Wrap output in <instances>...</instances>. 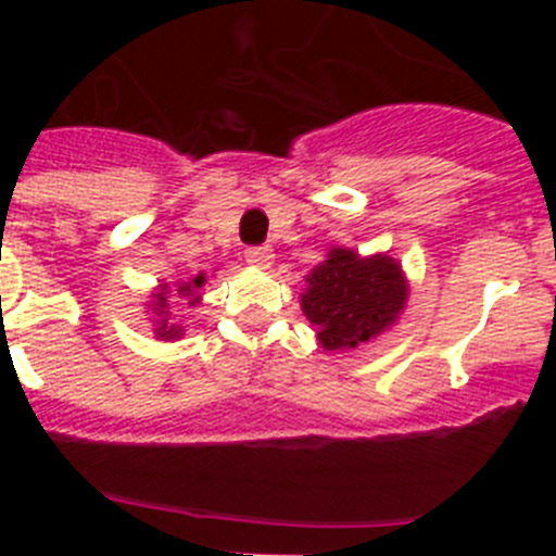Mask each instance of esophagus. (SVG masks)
Here are the masks:
<instances>
[{
	"mask_svg": "<svg viewBox=\"0 0 556 556\" xmlns=\"http://www.w3.org/2000/svg\"><path fill=\"white\" fill-rule=\"evenodd\" d=\"M244 258H248V264H253V267L258 269H267L273 267V248H248L244 250Z\"/></svg>",
	"mask_w": 556,
	"mask_h": 556,
	"instance_id": "34e87169",
	"label": "esophagus"
}]
</instances>
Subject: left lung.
I'll use <instances>...</instances> for the list:
<instances>
[{"label":"left lung","mask_w":556,"mask_h":556,"mask_svg":"<svg viewBox=\"0 0 556 556\" xmlns=\"http://www.w3.org/2000/svg\"><path fill=\"white\" fill-rule=\"evenodd\" d=\"M306 283L303 314L317 326L326 351H353L384 333L401 317L409 294L395 258L384 253L362 258L345 248H333Z\"/></svg>","instance_id":"8db88e82"}]
</instances>
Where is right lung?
I'll list each match as a JSON object with an SVG mask.
<instances>
[{"instance_id": "obj_1", "label": "right lung", "mask_w": 556, "mask_h": 556, "mask_svg": "<svg viewBox=\"0 0 556 556\" xmlns=\"http://www.w3.org/2000/svg\"><path fill=\"white\" fill-rule=\"evenodd\" d=\"M205 283V275H194L191 281H180L175 283V289H169L166 283H161V289L155 294H152V312H155V317H159V323H155V333H159V339H178L180 333H184V328L175 326L169 317V294L175 292L178 298H186L189 301V306H194V303H200L198 298V289Z\"/></svg>"}]
</instances>
